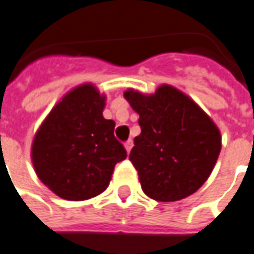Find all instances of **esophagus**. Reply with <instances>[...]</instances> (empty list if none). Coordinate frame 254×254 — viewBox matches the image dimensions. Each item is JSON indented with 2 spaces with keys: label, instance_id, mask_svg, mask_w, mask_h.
<instances>
[{
  "label": "esophagus",
  "instance_id": "34e87169",
  "mask_svg": "<svg viewBox=\"0 0 254 254\" xmlns=\"http://www.w3.org/2000/svg\"><path fill=\"white\" fill-rule=\"evenodd\" d=\"M132 145H134V142H132V139H128L126 144H124V147H126V151L130 154V151H131V148H132Z\"/></svg>",
  "mask_w": 254,
  "mask_h": 254
}]
</instances>
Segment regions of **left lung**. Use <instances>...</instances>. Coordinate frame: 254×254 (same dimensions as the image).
Instances as JSON below:
<instances>
[{
  "label": "left lung",
  "mask_w": 254,
  "mask_h": 254,
  "mask_svg": "<svg viewBox=\"0 0 254 254\" xmlns=\"http://www.w3.org/2000/svg\"><path fill=\"white\" fill-rule=\"evenodd\" d=\"M124 98L139 115L141 134L130 161L142 191L156 201H178L205 183L221 152V132L210 116L171 85L154 95L128 89Z\"/></svg>",
  "instance_id": "1"
}]
</instances>
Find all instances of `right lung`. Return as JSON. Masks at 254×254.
Returning <instances> with one entry per match:
<instances>
[{
	"label": "right lung",
	"mask_w": 254,
	"mask_h": 254,
	"mask_svg": "<svg viewBox=\"0 0 254 254\" xmlns=\"http://www.w3.org/2000/svg\"><path fill=\"white\" fill-rule=\"evenodd\" d=\"M105 95L92 83L69 91L46 117L32 144L36 175L64 200L82 201L103 193L117 162L127 158L103 117Z\"/></svg>",
	"instance_id": "add662e5"
}]
</instances>
